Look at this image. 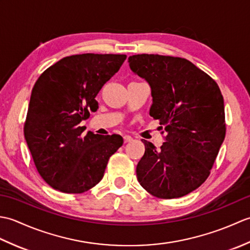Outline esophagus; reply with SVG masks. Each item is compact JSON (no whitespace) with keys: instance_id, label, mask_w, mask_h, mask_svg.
<instances>
[{"instance_id":"esophagus-1","label":"esophagus","mask_w":250,"mask_h":250,"mask_svg":"<svg viewBox=\"0 0 250 250\" xmlns=\"http://www.w3.org/2000/svg\"><path fill=\"white\" fill-rule=\"evenodd\" d=\"M132 140H133V139H132V137H131L130 135H125V136H124L125 143H129V142H131Z\"/></svg>"}]
</instances>
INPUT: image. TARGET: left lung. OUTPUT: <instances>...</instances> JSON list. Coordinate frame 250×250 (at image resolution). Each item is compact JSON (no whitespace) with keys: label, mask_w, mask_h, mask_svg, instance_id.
<instances>
[{"label":"left lung","mask_w":250,"mask_h":250,"mask_svg":"<svg viewBox=\"0 0 250 250\" xmlns=\"http://www.w3.org/2000/svg\"><path fill=\"white\" fill-rule=\"evenodd\" d=\"M129 65L150 84L149 115L166 133L159 150L143 140L145 153L137 163V180L160 199L192 192L209 176L226 136L224 97L218 84L179 57L134 55L129 57Z\"/></svg>","instance_id":"1"}]
</instances>
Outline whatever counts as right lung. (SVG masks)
<instances>
[{
  "label": "right lung",
  "instance_id": "1",
  "mask_svg": "<svg viewBox=\"0 0 250 250\" xmlns=\"http://www.w3.org/2000/svg\"><path fill=\"white\" fill-rule=\"evenodd\" d=\"M125 55L83 54L49 66L32 89L23 133L37 172L50 187L83 193L103 178L120 135L83 134L82 120L99 108L95 100L119 71Z\"/></svg>",
  "mask_w": 250,
  "mask_h": 250
}]
</instances>
